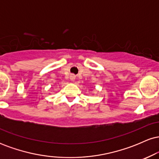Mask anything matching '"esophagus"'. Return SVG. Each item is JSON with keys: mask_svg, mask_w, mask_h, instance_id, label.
<instances>
[{"mask_svg": "<svg viewBox=\"0 0 159 159\" xmlns=\"http://www.w3.org/2000/svg\"><path fill=\"white\" fill-rule=\"evenodd\" d=\"M69 78H70L71 81H74L75 80V75H70V76H69Z\"/></svg>", "mask_w": 159, "mask_h": 159, "instance_id": "1", "label": "esophagus"}]
</instances>
